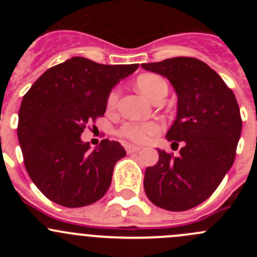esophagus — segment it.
<instances>
[{
  "label": "esophagus",
  "instance_id": "34e87169",
  "mask_svg": "<svg viewBox=\"0 0 257 257\" xmlns=\"http://www.w3.org/2000/svg\"><path fill=\"white\" fill-rule=\"evenodd\" d=\"M141 149H142V148H141V147H137V145H131V144L125 145V150H126V153H128V154H133V153H138Z\"/></svg>",
  "mask_w": 257,
  "mask_h": 257
}]
</instances>
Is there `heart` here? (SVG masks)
<instances>
[{
    "mask_svg": "<svg viewBox=\"0 0 257 257\" xmlns=\"http://www.w3.org/2000/svg\"><path fill=\"white\" fill-rule=\"evenodd\" d=\"M137 87H138L139 92L143 93L145 97L152 99L153 95L158 92V90L165 88L167 89V82L162 78L160 76L154 73H145L142 74L138 79H137ZM119 90L113 89L109 93L107 99L108 108H113L118 102ZM162 131V125L157 121H143V123H126L119 131V134L124 138L129 139V141L134 142V143L144 144L148 143L153 137L159 134Z\"/></svg>",
    "mask_w": 257,
    "mask_h": 257,
    "instance_id": "obj_1",
    "label": "heart"
}]
</instances>
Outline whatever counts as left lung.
Returning <instances> with one entry per match:
<instances>
[{
	"mask_svg": "<svg viewBox=\"0 0 257 257\" xmlns=\"http://www.w3.org/2000/svg\"><path fill=\"white\" fill-rule=\"evenodd\" d=\"M142 67L174 87L178 112L167 138L183 143L178 157L158 149L159 160L145 170V194L159 208L185 211L205 201L234 164L242 126L239 104L221 77L193 57Z\"/></svg>",
	"mask_w": 257,
	"mask_h": 257,
	"instance_id": "8db88e82",
	"label": "left lung"
}]
</instances>
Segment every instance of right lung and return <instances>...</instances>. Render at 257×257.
Listing matches in <instances>:
<instances>
[{
    "mask_svg": "<svg viewBox=\"0 0 257 257\" xmlns=\"http://www.w3.org/2000/svg\"><path fill=\"white\" fill-rule=\"evenodd\" d=\"M139 64L95 63L73 57L51 67L23 95L17 136L26 170L51 201L80 208L99 200L112 183L120 143L103 139L90 150L80 134L103 116L110 90Z\"/></svg>",
    "mask_w": 257,
    "mask_h": 257,
    "instance_id": "obj_1",
    "label": "right lung"
}]
</instances>
